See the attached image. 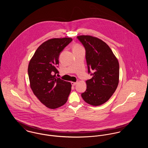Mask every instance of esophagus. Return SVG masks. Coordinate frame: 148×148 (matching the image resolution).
<instances>
[{
  "instance_id": "34e87169",
  "label": "esophagus",
  "mask_w": 148,
  "mask_h": 148,
  "mask_svg": "<svg viewBox=\"0 0 148 148\" xmlns=\"http://www.w3.org/2000/svg\"><path fill=\"white\" fill-rule=\"evenodd\" d=\"M77 82H71V84H72V85H73V86L77 84Z\"/></svg>"
}]
</instances>
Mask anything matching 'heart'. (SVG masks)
I'll list each match as a JSON object with an SVG mask.
<instances>
[{"instance_id": "obj_1", "label": "heart", "mask_w": 148, "mask_h": 148, "mask_svg": "<svg viewBox=\"0 0 148 148\" xmlns=\"http://www.w3.org/2000/svg\"><path fill=\"white\" fill-rule=\"evenodd\" d=\"M79 47H81L79 45H78V44H76L75 45H74L73 48H79Z\"/></svg>"}]
</instances>
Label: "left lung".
<instances>
[{"instance_id": "1", "label": "left lung", "mask_w": 148, "mask_h": 148, "mask_svg": "<svg viewBox=\"0 0 148 148\" xmlns=\"http://www.w3.org/2000/svg\"><path fill=\"white\" fill-rule=\"evenodd\" d=\"M77 38L84 47L88 72L92 76L86 81V89L82 93V97L90 105L100 106L111 97L119 84L118 60L110 47L101 39L89 35Z\"/></svg>"}]
</instances>
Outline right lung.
I'll use <instances>...</instances> for the list:
<instances>
[{
    "instance_id": "obj_1",
    "label": "right lung",
    "mask_w": 148,
    "mask_h": 148,
    "mask_svg": "<svg viewBox=\"0 0 148 148\" xmlns=\"http://www.w3.org/2000/svg\"><path fill=\"white\" fill-rule=\"evenodd\" d=\"M70 38H54L42 44L35 51L28 68L30 86L34 94L45 106L56 109L66 103L71 84L56 76L59 57L72 42Z\"/></svg>"
}]
</instances>
